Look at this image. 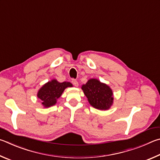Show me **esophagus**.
<instances>
[{
  "label": "esophagus",
  "instance_id": "obj_1",
  "mask_svg": "<svg viewBox=\"0 0 160 160\" xmlns=\"http://www.w3.org/2000/svg\"><path fill=\"white\" fill-rule=\"evenodd\" d=\"M72 83H73V85L75 86H77V87L78 86V82L76 79H72Z\"/></svg>",
  "mask_w": 160,
  "mask_h": 160
}]
</instances>
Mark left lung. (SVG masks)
I'll return each mask as SVG.
<instances>
[{"label": "left lung", "mask_w": 160, "mask_h": 160, "mask_svg": "<svg viewBox=\"0 0 160 160\" xmlns=\"http://www.w3.org/2000/svg\"><path fill=\"white\" fill-rule=\"evenodd\" d=\"M82 89L90 105L98 110H107L112 105L114 98L112 89L96 78L89 79Z\"/></svg>", "instance_id": "8db88e82"}]
</instances>
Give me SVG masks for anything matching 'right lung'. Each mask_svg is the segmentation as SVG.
Here are the masks:
<instances>
[{
  "instance_id": "add662e5",
  "label": "right lung",
  "mask_w": 160,
  "mask_h": 160,
  "mask_svg": "<svg viewBox=\"0 0 160 160\" xmlns=\"http://www.w3.org/2000/svg\"><path fill=\"white\" fill-rule=\"evenodd\" d=\"M67 87H72V83L67 82L60 83L56 79H52L45 83L39 89L37 97L41 100V104L44 106V108L51 107L55 105L57 100Z\"/></svg>"
}]
</instances>
